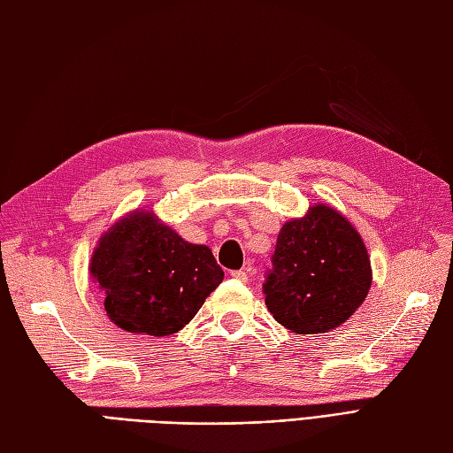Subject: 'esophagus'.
Returning <instances> with one entry per match:
<instances>
[{
    "label": "esophagus",
    "mask_w": 453,
    "mask_h": 453,
    "mask_svg": "<svg viewBox=\"0 0 453 453\" xmlns=\"http://www.w3.org/2000/svg\"><path fill=\"white\" fill-rule=\"evenodd\" d=\"M230 277L240 280V282H248V273L246 271H233V274Z\"/></svg>",
    "instance_id": "1"
}]
</instances>
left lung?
Returning <instances> with one entry per match:
<instances>
[{
	"mask_svg": "<svg viewBox=\"0 0 453 453\" xmlns=\"http://www.w3.org/2000/svg\"><path fill=\"white\" fill-rule=\"evenodd\" d=\"M371 282V259L356 226L317 203L282 225L263 292L274 321L290 333L323 334L356 313Z\"/></svg>",
	"mask_w": 453,
	"mask_h": 453,
	"instance_id": "obj_1",
	"label": "left lung"
}]
</instances>
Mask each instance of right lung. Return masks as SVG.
I'll return each mask as SVG.
<instances>
[{
	"label": "right lung",
	"mask_w": 453,
	"mask_h": 453,
	"mask_svg": "<svg viewBox=\"0 0 453 453\" xmlns=\"http://www.w3.org/2000/svg\"><path fill=\"white\" fill-rule=\"evenodd\" d=\"M90 274L105 294L111 323L157 338L188 325L225 277L211 250L186 242L146 209L127 213L99 236Z\"/></svg>",
	"instance_id": "add662e5"
}]
</instances>
